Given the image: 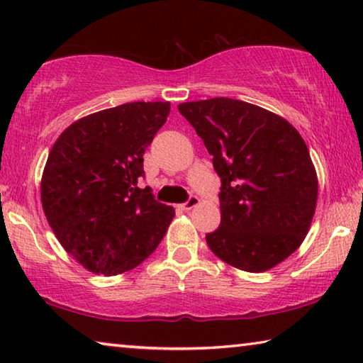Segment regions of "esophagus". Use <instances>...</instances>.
Instances as JSON below:
<instances>
[{"label":"esophagus","instance_id":"obj_1","mask_svg":"<svg viewBox=\"0 0 363 363\" xmlns=\"http://www.w3.org/2000/svg\"><path fill=\"white\" fill-rule=\"evenodd\" d=\"M199 203H200L199 196H195V195H190L189 199H187L186 201H184V203L181 205V208H182V210H192V208H194V206H196V205H199Z\"/></svg>","mask_w":363,"mask_h":363}]
</instances>
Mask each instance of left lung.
Here are the masks:
<instances>
[{
    "label": "left lung",
    "instance_id": "obj_1",
    "mask_svg": "<svg viewBox=\"0 0 363 363\" xmlns=\"http://www.w3.org/2000/svg\"><path fill=\"white\" fill-rule=\"evenodd\" d=\"M177 108L203 140L220 177V224L206 233L208 247L247 272L286 259L309 232L318 192L299 133L281 116L229 97Z\"/></svg>",
    "mask_w": 363,
    "mask_h": 363
}]
</instances>
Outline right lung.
I'll return each instance as SVG.
<instances>
[{"label": "right lung", "instance_id": "1", "mask_svg": "<svg viewBox=\"0 0 363 363\" xmlns=\"http://www.w3.org/2000/svg\"><path fill=\"white\" fill-rule=\"evenodd\" d=\"M169 102H130L84 116L49 152L41 201L57 240L91 272L116 275L149 257L174 208L140 189L144 152Z\"/></svg>", "mask_w": 363, "mask_h": 363}]
</instances>
